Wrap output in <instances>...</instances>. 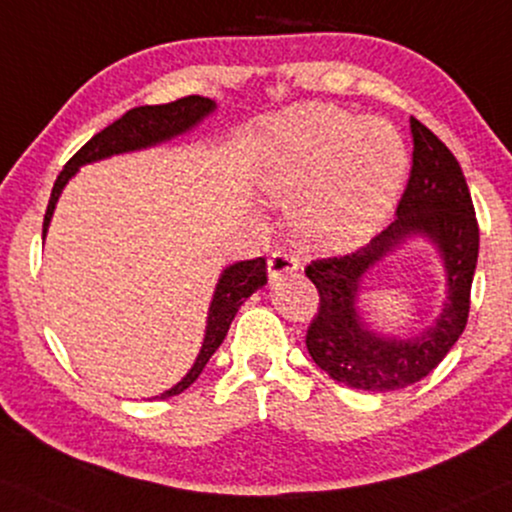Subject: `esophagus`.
<instances>
[{
  "mask_svg": "<svg viewBox=\"0 0 512 512\" xmlns=\"http://www.w3.org/2000/svg\"><path fill=\"white\" fill-rule=\"evenodd\" d=\"M296 270H299V261H296V256L289 254V251L277 249L270 254V258H268L270 280H275V277L287 275V273H296Z\"/></svg>",
  "mask_w": 512,
  "mask_h": 512,
  "instance_id": "esophagus-1",
  "label": "esophagus"
}]
</instances>
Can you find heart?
<instances>
[{
  "label": "heart",
  "mask_w": 512,
  "mask_h": 512,
  "mask_svg": "<svg viewBox=\"0 0 512 512\" xmlns=\"http://www.w3.org/2000/svg\"><path fill=\"white\" fill-rule=\"evenodd\" d=\"M408 166L394 125L301 104L268 123L256 187L268 204L292 208L294 235L306 249L332 254L380 230L401 197Z\"/></svg>",
  "instance_id": "obj_1"
}]
</instances>
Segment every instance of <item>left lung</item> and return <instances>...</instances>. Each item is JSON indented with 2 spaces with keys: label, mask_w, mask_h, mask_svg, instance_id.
Listing matches in <instances>:
<instances>
[{
  "label": "left lung",
  "mask_w": 512,
  "mask_h": 512,
  "mask_svg": "<svg viewBox=\"0 0 512 512\" xmlns=\"http://www.w3.org/2000/svg\"><path fill=\"white\" fill-rule=\"evenodd\" d=\"M413 168L396 220L353 254L318 258L306 268L320 294L306 346L334 382L363 391H394L420 382L444 361L468 325L477 268L479 227L468 182L449 147L418 118H410ZM410 236H427L447 270V301L438 323L410 340L372 333L357 315L362 275Z\"/></svg>",
  "instance_id": "1"
}]
</instances>
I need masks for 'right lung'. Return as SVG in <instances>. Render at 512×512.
Masks as SVG:
<instances>
[{
    "label": "right lung",
    "instance_id": "add662e5",
    "mask_svg": "<svg viewBox=\"0 0 512 512\" xmlns=\"http://www.w3.org/2000/svg\"><path fill=\"white\" fill-rule=\"evenodd\" d=\"M213 111H216V102H211L208 97L192 94V97H182L178 102H170V104L137 106V109H130L128 113H123V116L118 118V121H113L109 128L97 132L85 147L75 151L73 159L63 166L59 178H56L52 197H49V204H47V213H44L42 239L47 235L49 220H52L56 201L61 197V189L66 187V182L71 180L75 173H78L80 166L109 159L113 154L147 149V147H154V144L173 140V137L182 135V132L192 130L194 125L204 121L208 113ZM266 282H268L266 258L239 261L223 270V275H220L216 285V292H213L211 308H208L204 344H201L197 361H194L192 370H189L187 375L175 384V387L163 391V394L156 396V399H168V396L182 394L189 384H194V380L201 375V370L206 368L208 358H211L218 346L223 344L225 334L230 330V323L235 320L239 306H242L258 287L266 285Z\"/></svg>",
    "mask_w": 512,
    "mask_h": 512
}]
</instances>
